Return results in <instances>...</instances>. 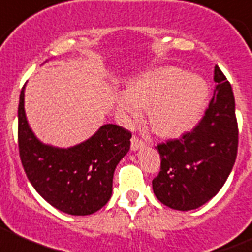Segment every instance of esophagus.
<instances>
[{
  "label": "esophagus",
  "instance_id": "esophagus-1",
  "mask_svg": "<svg viewBox=\"0 0 252 252\" xmlns=\"http://www.w3.org/2000/svg\"><path fill=\"white\" fill-rule=\"evenodd\" d=\"M144 146H145V144H144L141 140H139L138 138H135V136H133V138H131V140H130L131 151H138V150H140V149H143Z\"/></svg>",
  "mask_w": 252,
  "mask_h": 252
}]
</instances>
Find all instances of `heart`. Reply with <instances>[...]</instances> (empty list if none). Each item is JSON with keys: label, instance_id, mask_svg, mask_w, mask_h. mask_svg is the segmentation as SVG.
<instances>
[{"label": "heart", "instance_id": "obj_1", "mask_svg": "<svg viewBox=\"0 0 252 252\" xmlns=\"http://www.w3.org/2000/svg\"><path fill=\"white\" fill-rule=\"evenodd\" d=\"M207 99L208 87L203 80L165 66L130 82L128 92L119 97L118 107L131 121H138L141 108H148L151 130L162 138H176L199 121Z\"/></svg>", "mask_w": 252, "mask_h": 252}]
</instances>
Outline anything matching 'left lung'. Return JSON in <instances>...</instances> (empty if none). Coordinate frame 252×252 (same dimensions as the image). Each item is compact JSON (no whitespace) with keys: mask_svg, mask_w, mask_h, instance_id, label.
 Here are the masks:
<instances>
[{"mask_svg":"<svg viewBox=\"0 0 252 252\" xmlns=\"http://www.w3.org/2000/svg\"><path fill=\"white\" fill-rule=\"evenodd\" d=\"M213 98L203 119L177 140L158 145L161 170L153 180L156 198L177 211H192L211 201L235 163L238 123L230 84L214 69Z\"/></svg>","mask_w":252,"mask_h":252,"instance_id":"obj_1","label":"left lung"}]
</instances>
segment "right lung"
Returning <instances> with one entry per match:
<instances>
[{
    "label": "right lung",
    "mask_w": 252,
    "mask_h": 252,
    "mask_svg": "<svg viewBox=\"0 0 252 252\" xmlns=\"http://www.w3.org/2000/svg\"><path fill=\"white\" fill-rule=\"evenodd\" d=\"M22 89L18 106V146L26 175L49 204L70 216H90L112 196L113 173L130 149L131 134L104 124L82 143L69 148L45 144L27 121Z\"/></svg>",
    "instance_id": "obj_1"
}]
</instances>
